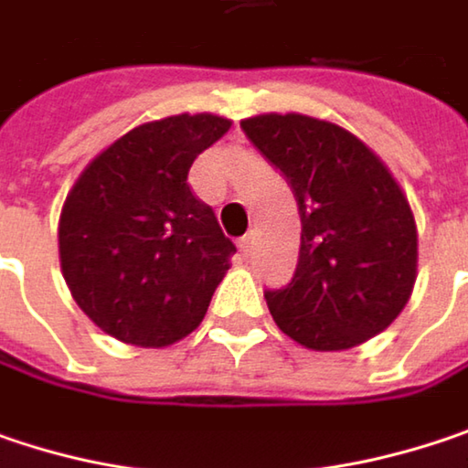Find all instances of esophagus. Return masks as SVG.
<instances>
[{
	"instance_id": "esophagus-1",
	"label": "esophagus",
	"mask_w": 468,
	"mask_h": 468,
	"mask_svg": "<svg viewBox=\"0 0 468 468\" xmlns=\"http://www.w3.org/2000/svg\"><path fill=\"white\" fill-rule=\"evenodd\" d=\"M252 242H255V234H248V237H242V239H239V252H242L245 258L250 255Z\"/></svg>"
}]
</instances>
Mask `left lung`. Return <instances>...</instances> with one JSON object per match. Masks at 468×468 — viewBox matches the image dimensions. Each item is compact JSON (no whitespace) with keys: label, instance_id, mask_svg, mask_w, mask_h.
Wrapping results in <instances>:
<instances>
[{"label":"left lung","instance_id":"left-lung-1","mask_svg":"<svg viewBox=\"0 0 468 468\" xmlns=\"http://www.w3.org/2000/svg\"><path fill=\"white\" fill-rule=\"evenodd\" d=\"M290 181L301 213L292 282L266 290L284 335L314 351L354 349L399 317L418 277L410 202L381 156L346 127L306 114L242 119Z\"/></svg>","mask_w":468,"mask_h":468}]
</instances>
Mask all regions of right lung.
<instances>
[{
  "instance_id": "right-lung-1",
  "label": "right lung",
  "mask_w": 468,
  "mask_h": 468,
  "mask_svg": "<svg viewBox=\"0 0 468 468\" xmlns=\"http://www.w3.org/2000/svg\"><path fill=\"white\" fill-rule=\"evenodd\" d=\"M231 127L218 114H176L133 127L71 186L58 252L71 298L106 335L165 349L207 314L234 242L188 170Z\"/></svg>"
}]
</instances>
